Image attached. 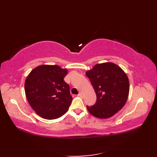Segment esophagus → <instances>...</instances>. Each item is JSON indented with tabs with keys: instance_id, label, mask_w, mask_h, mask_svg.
<instances>
[{
	"instance_id": "1",
	"label": "esophagus",
	"mask_w": 157,
	"mask_h": 157,
	"mask_svg": "<svg viewBox=\"0 0 157 157\" xmlns=\"http://www.w3.org/2000/svg\"><path fill=\"white\" fill-rule=\"evenodd\" d=\"M78 96H79V97H81V98H82V97H83V94H82V92H79Z\"/></svg>"
}]
</instances>
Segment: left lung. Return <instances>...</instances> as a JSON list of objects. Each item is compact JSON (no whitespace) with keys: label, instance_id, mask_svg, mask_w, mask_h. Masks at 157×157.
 <instances>
[{"label":"left lung","instance_id":"left-lung-1","mask_svg":"<svg viewBox=\"0 0 157 157\" xmlns=\"http://www.w3.org/2000/svg\"><path fill=\"white\" fill-rule=\"evenodd\" d=\"M94 89L96 102L88 106L91 115L100 119H107L121 110L128 100L129 83L124 71L113 63L95 65L86 71Z\"/></svg>","mask_w":157,"mask_h":157}]
</instances>
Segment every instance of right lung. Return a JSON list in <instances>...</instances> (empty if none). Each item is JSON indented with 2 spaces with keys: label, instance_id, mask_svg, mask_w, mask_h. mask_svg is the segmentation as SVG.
Returning <instances> with one entry per match:
<instances>
[{
  "label": "right lung",
  "instance_id": "add662e5",
  "mask_svg": "<svg viewBox=\"0 0 157 157\" xmlns=\"http://www.w3.org/2000/svg\"><path fill=\"white\" fill-rule=\"evenodd\" d=\"M67 69L42 65L32 70L25 82L29 104L36 114L46 119H57L68 111L72 96L64 81Z\"/></svg>",
  "mask_w": 157,
  "mask_h": 157
}]
</instances>
